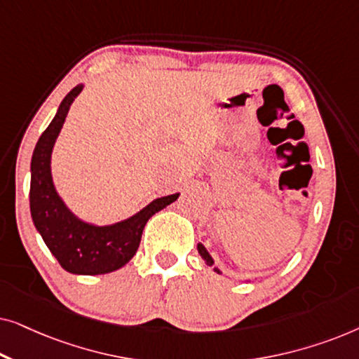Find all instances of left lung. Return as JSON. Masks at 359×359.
Masks as SVG:
<instances>
[{
  "label": "left lung",
  "mask_w": 359,
  "mask_h": 359,
  "mask_svg": "<svg viewBox=\"0 0 359 359\" xmlns=\"http://www.w3.org/2000/svg\"><path fill=\"white\" fill-rule=\"evenodd\" d=\"M198 252H199V255H201V257H203V258H204V262H205V264H209V266H212V264H214V262H212V258H210V255L208 253V250H205V248H204V245H201V243H198ZM214 269H215V271H217V273H220L217 268H214Z\"/></svg>",
  "instance_id": "obj_1"
}]
</instances>
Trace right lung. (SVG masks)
<instances>
[{
    "label": "right lung",
    "instance_id": "1",
    "mask_svg": "<svg viewBox=\"0 0 359 359\" xmlns=\"http://www.w3.org/2000/svg\"><path fill=\"white\" fill-rule=\"evenodd\" d=\"M81 90L83 85H78L68 93L34 149L29 203L34 225L60 266L68 273L93 276L124 266L139 248L147 220L175 203L180 194L155 199L130 219L107 227L83 222L67 209L53 188L50 156L68 109Z\"/></svg>",
    "mask_w": 359,
    "mask_h": 359
}]
</instances>
